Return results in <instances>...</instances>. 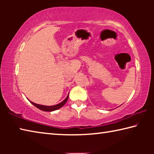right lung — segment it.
Instances as JSON below:
<instances>
[{"instance_id": "obj_1", "label": "right lung", "mask_w": 154, "mask_h": 154, "mask_svg": "<svg viewBox=\"0 0 154 154\" xmlns=\"http://www.w3.org/2000/svg\"><path fill=\"white\" fill-rule=\"evenodd\" d=\"M68 98H69V94L66 96V98L64 99V100L61 102L60 103L58 104V105H54V106H45V105H38V104H36L35 103H32L30 101V102L33 105H35L36 107H37L38 109H39L40 110H42L43 111H56L57 109H58L60 108H61L62 106H63L64 105V104L67 102Z\"/></svg>"}]
</instances>
